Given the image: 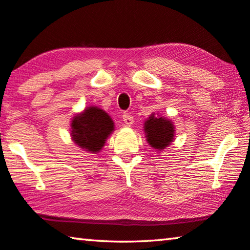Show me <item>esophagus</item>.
Segmentation results:
<instances>
[{"instance_id": "obj_1", "label": "esophagus", "mask_w": 250, "mask_h": 250, "mask_svg": "<svg viewBox=\"0 0 250 250\" xmlns=\"http://www.w3.org/2000/svg\"><path fill=\"white\" fill-rule=\"evenodd\" d=\"M122 119H124L125 125H128V126L132 125L133 122H134L133 117L131 116V114H129V113H124V116H122Z\"/></svg>"}]
</instances>
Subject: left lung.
I'll return each instance as SVG.
<instances>
[{
	"instance_id": "obj_1",
	"label": "left lung",
	"mask_w": 250,
	"mask_h": 250,
	"mask_svg": "<svg viewBox=\"0 0 250 250\" xmlns=\"http://www.w3.org/2000/svg\"><path fill=\"white\" fill-rule=\"evenodd\" d=\"M144 128L146 141L154 149H165L173 141L175 125L169 119L151 114L145 122Z\"/></svg>"
}]
</instances>
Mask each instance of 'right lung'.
<instances>
[{
    "label": "right lung",
    "instance_id": "obj_1",
    "mask_svg": "<svg viewBox=\"0 0 250 250\" xmlns=\"http://www.w3.org/2000/svg\"><path fill=\"white\" fill-rule=\"evenodd\" d=\"M114 130V124L104 110L88 106L71 121V138L85 151L97 153Z\"/></svg>",
    "mask_w": 250,
    "mask_h": 250
}]
</instances>
